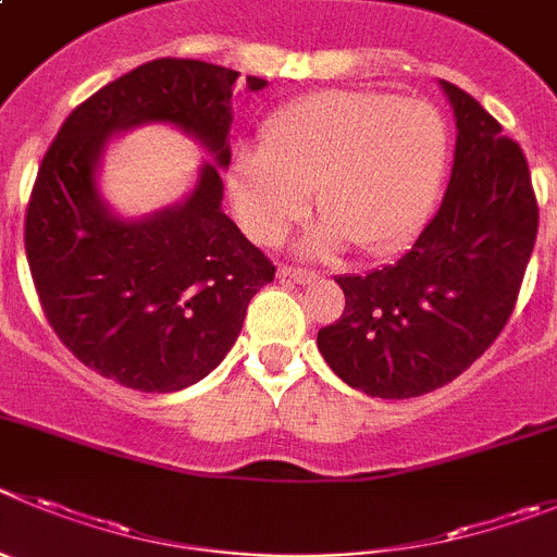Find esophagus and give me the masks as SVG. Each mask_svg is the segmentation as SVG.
Instances as JSON below:
<instances>
[{
    "instance_id": "1",
    "label": "esophagus",
    "mask_w": 557,
    "mask_h": 557,
    "mask_svg": "<svg viewBox=\"0 0 557 557\" xmlns=\"http://www.w3.org/2000/svg\"><path fill=\"white\" fill-rule=\"evenodd\" d=\"M278 275H282V278H289V282H298V284L318 282V273H312V270H304V268H289V264L278 268Z\"/></svg>"
}]
</instances>
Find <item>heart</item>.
<instances>
[{"instance_id": "1", "label": "heart", "mask_w": 557, "mask_h": 557, "mask_svg": "<svg viewBox=\"0 0 557 557\" xmlns=\"http://www.w3.org/2000/svg\"><path fill=\"white\" fill-rule=\"evenodd\" d=\"M447 124L420 99L381 90H318L287 101L262 124V146L228 162L237 221L275 245L314 203L323 212L304 248L331 253L354 243L392 253L422 228L447 171Z\"/></svg>"}]
</instances>
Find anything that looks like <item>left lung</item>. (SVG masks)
Returning <instances> with one entry per match:
<instances>
[{
    "label": "left lung",
    "mask_w": 557,
    "mask_h": 557,
    "mask_svg": "<svg viewBox=\"0 0 557 557\" xmlns=\"http://www.w3.org/2000/svg\"><path fill=\"white\" fill-rule=\"evenodd\" d=\"M456 112V160L442 207L381 270L339 275L345 312L318 331L331 370L384 400L458 379L511 318L539 232L519 143L469 94L438 79Z\"/></svg>",
    "instance_id": "left-lung-1"
}]
</instances>
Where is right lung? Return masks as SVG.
<instances>
[{"label": "right lung", "instance_id": "1", "mask_svg": "<svg viewBox=\"0 0 557 557\" xmlns=\"http://www.w3.org/2000/svg\"><path fill=\"white\" fill-rule=\"evenodd\" d=\"M237 71L160 58L96 90L60 126L38 168L24 248L54 334L85 367L137 392H178L232 350L245 309L275 268L221 209L232 162ZM268 82L245 76V88ZM171 123L196 136L205 163L185 202L119 219L95 173L112 134Z\"/></svg>", "mask_w": 557, "mask_h": 557}]
</instances>
